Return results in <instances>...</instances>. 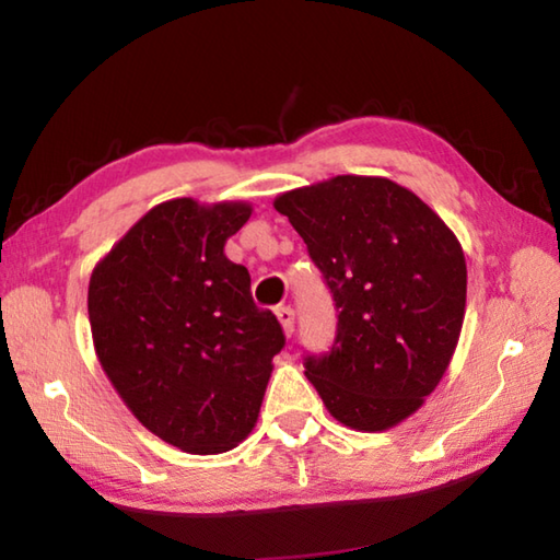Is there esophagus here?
<instances>
[{"label":"esophagus","mask_w":560,"mask_h":560,"mask_svg":"<svg viewBox=\"0 0 560 560\" xmlns=\"http://www.w3.org/2000/svg\"><path fill=\"white\" fill-rule=\"evenodd\" d=\"M277 318H279V324H281V328H283V334H287V336L291 338L293 324H296V318H293V311H291L289 306H281V308H277Z\"/></svg>","instance_id":"obj_1"}]
</instances>
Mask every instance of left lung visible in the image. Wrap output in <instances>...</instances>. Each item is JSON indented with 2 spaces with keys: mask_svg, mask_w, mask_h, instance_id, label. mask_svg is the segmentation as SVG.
I'll return each mask as SVG.
<instances>
[{
  "mask_svg": "<svg viewBox=\"0 0 560 560\" xmlns=\"http://www.w3.org/2000/svg\"><path fill=\"white\" fill-rule=\"evenodd\" d=\"M273 210L306 242L338 308L336 343L306 358V377L346 428H395L434 393L459 343V240L412 189L375 175L289 189Z\"/></svg>",
  "mask_w": 560,
  "mask_h": 560,
  "instance_id": "left-lung-1",
  "label": "left lung"
}]
</instances>
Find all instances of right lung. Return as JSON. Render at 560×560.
Wrapping results in <instances>:
<instances>
[{"instance_id": "obj_1", "label": "right lung", "mask_w": 560, "mask_h": 560, "mask_svg": "<svg viewBox=\"0 0 560 560\" xmlns=\"http://www.w3.org/2000/svg\"><path fill=\"white\" fill-rule=\"evenodd\" d=\"M252 205H155L91 271L89 320L120 400L173 447L234 450L257 424L283 334L224 244Z\"/></svg>"}]
</instances>
